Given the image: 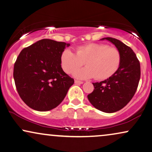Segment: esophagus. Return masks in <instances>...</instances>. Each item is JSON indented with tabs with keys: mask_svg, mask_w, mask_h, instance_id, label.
<instances>
[{
	"mask_svg": "<svg viewBox=\"0 0 152 152\" xmlns=\"http://www.w3.org/2000/svg\"><path fill=\"white\" fill-rule=\"evenodd\" d=\"M75 83L77 84V85H79V84H83V81H80V80H75Z\"/></svg>",
	"mask_w": 152,
	"mask_h": 152,
	"instance_id": "34e87169",
	"label": "esophagus"
}]
</instances>
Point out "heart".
Here are the masks:
<instances>
[{
    "instance_id": "1",
    "label": "heart",
    "mask_w": 152,
    "mask_h": 152,
    "mask_svg": "<svg viewBox=\"0 0 152 152\" xmlns=\"http://www.w3.org/2000/svg\"><path fill=\"white\" fill-rule=\"evenodd\" d=\"M61 65L66 74H72L85 63L87 65L75 73L80 78L95 77L102 80L113 76L120 66L121 55L118 48L107 44L89 43L80 46L76 53L64 49L60 56Z\"/></svg>"
}]
</instances>
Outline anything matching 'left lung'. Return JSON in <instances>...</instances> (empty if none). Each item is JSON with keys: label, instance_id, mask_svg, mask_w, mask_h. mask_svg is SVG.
<instances>
[{"label": "left lung", "instance_id": "obj_1", "mask_svg": "<svg viewBox=\"0 0 152 152\" xmlns=\"http://www.w3.org/2000/svg\"><path fill=\"white\" fill-rule=\"evenodd\" d=\"M121 55L120 66L116 73L107 80L93 83L95 89L88 95V100L103 112L114 113L124 108L131 100L140 78V64L133 50L116 38L107 37Z\"/></svg>", "mask_w": 152, "mask_h": 152}]
</instances>
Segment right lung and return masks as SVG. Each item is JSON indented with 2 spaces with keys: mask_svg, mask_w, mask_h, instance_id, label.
<instances>
[{
  "mask_svg": "<svg viewBox=\"0 0 152 152\" xmlns=\"http://www.w3.org/2000/svg\"><path fill=\"white\" fill-rule=\"evenodd\" d=\"M69 43L42 39L17 57L13 77L21 99L34 110H51L62 102L74 78L61 67L60 56Z\"/></svg>",
  "mask_w": 152,
  "mask_h": 152,
  "instance_id": "add662e5",
  "label": "right lung"
}]
</instances>
